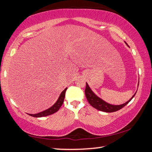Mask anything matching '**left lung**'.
<instances>
[{"label":"left lung","mask_w":152,"mask_h":152,"mask_svg":"<svg viewBox=\"0 0 152 152\" xmlns=\"http://www.w3.org/2000/svg\"><path fill=\"white\" fill-rule=\"evenodd\" d=\"M85 94H86V97L87 100H88V102L92 107H93L97 110H101V111H104V112H107V113L115 112L120 110L121 109H122L123 107H124L126 104H128L129 102L131 101V100H132L135 95V94L129 101L126 102L124 104H120V105H113V104L107 103V102L102 101V99H101L100 98L96 96V95L94 94V92L91 91V89L90 88V87L87 83H86V89H85Z\"/></svg>","instance_id":"1"}]
</instances>
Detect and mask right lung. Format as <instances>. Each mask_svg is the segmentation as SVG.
<instances>
[{
	"instance_id": "obj_1",
	"label": "right lung",
	"mask_w": 152,
	"mask_h": 152,
	"mask_svg": "<svg viewBox=\"0 0 152 152\" xmlns=\"http://www.w3.org/2000/svg\"><path fill=\"white\" fill-rule=\"evenodd\" d=\"M66 90H67V88L64 90L61 93V94L60 95V97L58 98L57 102H56L52 107H50V109L45 110L43 112L37 113V114H29V115L30 116H32L34 117H42L48 116V115H52L53 113H56L59 109H60V108L63 104L64 98H65V93H66Z\"/></svg>"
}]
</instances>
